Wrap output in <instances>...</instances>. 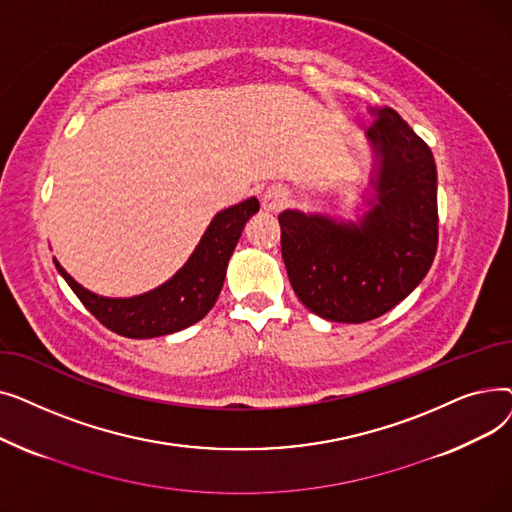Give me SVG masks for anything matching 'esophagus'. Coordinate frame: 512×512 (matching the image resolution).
<instances>
[{
    "label": "esophagus",
    "mask_w": 512,
    "mask_h": 512,
    "mask_svg": "<svg viewBox=\"0 0 512 512\" xmlns=\"http://www.w3.org/2000/svg\"><path fill=\"white\" fill-rule=\"evenodd\" d=\"M286 203H288V197L284 193V188H280V186L267 188V191L261 195V205H263L265 211H270V213H276V211L284 209Z\"/></svg>",
    "instance_id": "34e87169"
}]
</instances>
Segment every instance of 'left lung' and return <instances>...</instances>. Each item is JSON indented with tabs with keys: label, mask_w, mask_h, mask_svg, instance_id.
<instances>
[{
	"label": "left lung",
	"mask_w": 512,
	"mask_h": 512,
	"mask_svg": "<svg viewBox=\"0 0 512 512\" xmlns=\"http://www.w3.org/2000/svg\"><path fill=\"white\" fill-rule=\"evenodd\" d=\"M371 195L357 222L286 209L278 215L292 290L315 315L363 324L421 284L438 249V174L429 147L392 107L369 110Z\"/></svg>",
	"instance_id": "1"
}]
</instances>
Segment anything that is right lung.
Wrapping results in <instances>:
<instances>
[{"instance_id":"obj_1","label":"right lung","mask_w":512,"mask_h":512,"mask_svg":"<svg viewBox=\"0 0 512 512\" xmlns=\"http://www.w3.org/2000/svg\"><path fill=\"white\" fill-rule=\"evenodd\" d=\"M259 211L255 197L232 205L207 226L193 255L161 286L128 299L101 297L80 286L60 261L53 257L58 272L76 297L107 328L126 338H155L180 332L197 324L218 301L226 267L245 224Z\"/></svg>"}]
</instances>
